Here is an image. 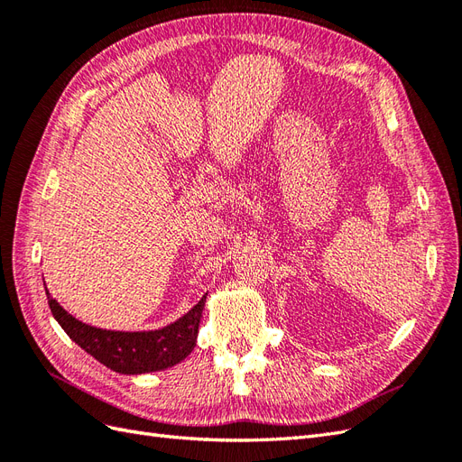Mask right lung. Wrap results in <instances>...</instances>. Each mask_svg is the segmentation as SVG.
Segmentation results:
<instances>
[{"mask_svg": "<svg viewBox=\"0 0 462 462\" xmlns=\"http://www.w3.org/2000/svg\"><path fill=\"white\" fill-rule=\"evenodd\" d=\"M48 304L53 318L80 348H85L104 366L119 374H148L171 368L185 360L199 337V326L206 297L180 316L173 324L153 331H111L82 324L73 314L50 297Z\"/></svg>", "mask_w": 462, "mask_h": 462, "instance_id": "add662e5", "label": "right lung"}]
</instances>
